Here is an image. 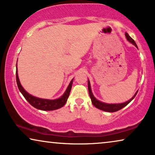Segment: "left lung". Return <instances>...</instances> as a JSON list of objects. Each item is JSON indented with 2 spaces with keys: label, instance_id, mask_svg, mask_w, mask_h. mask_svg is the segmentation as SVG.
Listing matches in <instances>:
<instances>
[{
  "label": "left lung",
  "instance_id": "obj_1",
  "mask_svg": "<svg viewBox=\"0 0 155 155\" xmlns=\"http://www.w3.org/2000/svg\"><path fill=\"white\" fill-rule=\"evenodd\" d=\"M125 37H126L127 40L129 41L130 42H131L132 44H133L136 47H137V45H136V43L134 40L132 38H130V36L128 34H127V32H125ZM88 93H89V96H90V98L91 99V102L94 106L96 107V108L100 109V110H104V111H106V112H115V111H117L119 110H120V109H122L123 108H124L125 106H126L127 104H129L130 102L133 99L135 98L136 95H137V91L136 92V94L134 95V96L131 99H130L128 101L125 102V103H123V104H105V103H102L101 101H99L97 100V99L95 98L94 96V95H93L92 92H91V86H90V82H89V80L88 81Z\"/></svg>",
  "mask_w": 155,
  "mask_h": 155
}]
</instances>
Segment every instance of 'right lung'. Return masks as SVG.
Masks as SVG:
<instances>
[{
  "instance_id": "add662e5",
  "label": "right lung",
  "mask_w": 155,
  "mask_h": 155,
  "mask_svg": "<svg viewBox=\"0 0 155 155\" xmlns=\"http://www.w3.org/2000/svg\"><path fill=\"white\" fill-rule=\"evenodd\" d=\"M16 81H17L18 87L19 88L20 91L21 92V94L22 95H23L25 98L28 101L29 104L32 105L33 107L42 110H54L61 108V107L64 106L66 103H67L68 97L69 96L70 91H71V89L73 79L71 80V82H70L67 89L66 90V91L64 94L63 96L58 99H56V100H48V99L37 98V97H35L32 96V95L29 94L28 92L25 91V89L22 88V86L20 83L18 71H16Z\"/></svg>"
}]
</instances>
